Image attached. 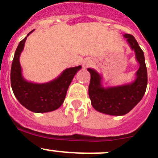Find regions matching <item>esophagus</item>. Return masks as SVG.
<instances>
[{
	"instance_id": "1",
	"label": "esophagus",
	"mask_w": 158,
	"mask_h": 158,
	"mask_svg": "<svg viewBox=\"0 0 158 158\" xmlns=\"http://www.w3.org/2000/svg\"><path fill=\"white\" fill-rule=\"evenodd\" d=\"M92 64H93V60L90 59H86V60L84 61L83 64H82V66H83L84 69H86L88 68L90 65H92Z\"/></svg>"
}]
</instances>
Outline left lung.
<instances>
[{"label": "left lung", "instance_id": "obj_1", "mask_svg": "<svg viewBox=\"0 0 158 158\" xmlns=\"http://www.w3.org/2000/svg\"><path fill=\"white\" fill-rule=\"evenodd\" d=\"M123 37L135 52V58L140 65L134 82L104 87L101 75L93 69H87L91 75L89 96L92 106L97 111L112 116H123L129 113L141 100L148 85V72L143 50L133 35L124 34Z\"/></svg>", "mask_w": 158, "mask_h": 158}]
</instances>
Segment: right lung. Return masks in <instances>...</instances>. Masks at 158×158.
I'll return each mask as SVG.
<instances>
[{
    "instance_id": "right-lung-1",
    "label": "right lung",
    "mask_w": 158,
    "mask_h": 158,
    "mask_svg": "<svg viewBox=\"0 0 158 158\" xmlns=\"http://www.w3.org/2000/svg\"><path fill=\"white\" fill-rule=\"evenodd\" d=\"M27 34L21 40L15 51L10 69V84L13 93L20 103L34 113H47L54 111L62 106L67 90L82 66L66 69L56 79L45 83H34L26 80L22 76L20 56L24 47Z\"/></svg>"
}]
</instances>
